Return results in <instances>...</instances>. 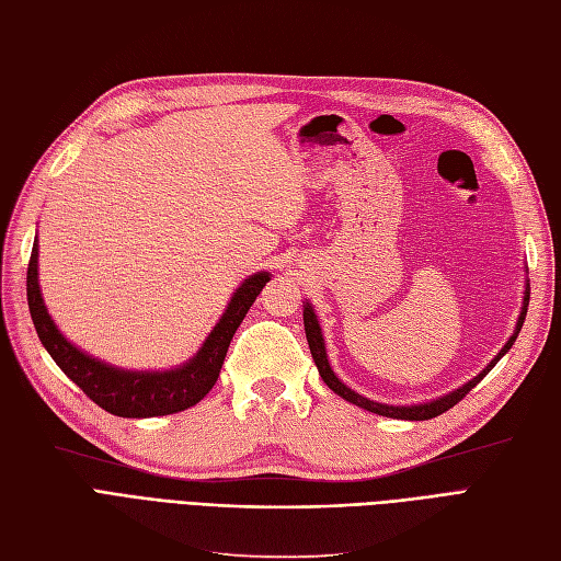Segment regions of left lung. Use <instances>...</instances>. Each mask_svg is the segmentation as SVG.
<instances>
[{"label": "left lung", "mask_w": 561, "mask_h": 561, "mask_svg": "<svg viewBox=\"0 0 561 561\" xmlns=\"http://www.w3.org/2000/svg\"><path fill=\"white\" fill-rule=\"evenodd\" d=\"M527 307H529V284L527 288H524V298H522V310H519V317H517V323H515V331L513 335L508 337V342L501 347V352L486 364L473 379H468L466 385H461L459 389L449 391L445 396H438V399H431L426 403H414V405H389V403H377V401H370L366 399V396L356 393L354 389H350L342 379L333 373L331 364H329V356H327V342H323V335H321V327H319V319L314 314V307L312 302H302V323H305V335H307V345H310V352H312V358L317 364V370L321 375L323 382L329 385V389H333L340 399H345L347 403L352 405H358L364 408L368 412H375V414H382V417H391V420H408V422H424V420H433L438 417V414H443L445 410H449L451 405H457L463 396L471 391L480 379L490 373L499 360L505 356V352H508L513 347V342L517 340V333L522 331V323H524V317H527Z\"/></svg>", "instance_id": "8db88e82"}]
</instances>
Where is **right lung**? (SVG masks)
Here are the masks:
<instances>
[{
    "mask_svg": "<svg viewBox=\"0 0 561 561\" xmlns=\"http://www.w3.org/2000/svg\"><path fill=\"white\" fill-rule=\"evenodd\" d=\"M270 282V273L261 270L247 277L234 288L221 319L216 321L211 333L205 337L203 347L188 358L186 364L170 370H128L106 364L79 350L69 342L56 321L50 319L39 286V244L34 240L32 256L27 265V305L34 321V329L42 345L56 360L60 370L75 382L90 401H95L102 410L116 414V417L147 420L162 417V414L182 412L195 403H201L209 389L219 379L226 352L234 331L240 329L249 307L254 305L263 286Z\"/></svg>",
    "mask_w": 561,
    "mask_h": 561,
    "instance_id": "obj_1",
    "label": "right lung"
}]
</instances>
